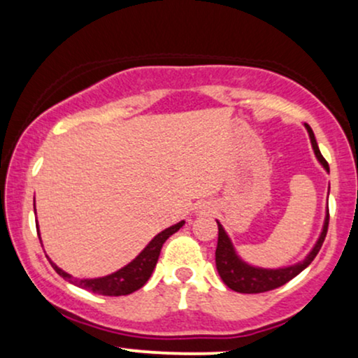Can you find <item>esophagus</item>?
<instances>
[{
    "label": "esophagus",
    "instance_id": "obj_1",
    "mask_svg": "<svg viewBox=\"0 0 358 358\" xmlns=\"http://www.w3.org/2000/svg\"><path fill=\"white\" fill-rule=\"evenodd\" d=\"M210 212H212L210 205H200L199 207V213H210Z\"/></svg>",
    "mask_w": 358,
    "mask_h": 358
}]
</instances>
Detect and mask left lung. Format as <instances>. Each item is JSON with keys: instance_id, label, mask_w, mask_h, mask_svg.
Listing matches in <instances>:
<instances>
[{"instance_id": "1", "label": "left lung", "mask_w": 358, "mask_h": 358, "mask_svg": "<svg viewBox=\"0 0 358 358\" xmlns=\"http://www.w3.org/2000/svg\"><path fill=\"white\" fill-rule=\"evenodd\" d=\"M310 134L311 146L318 158V162L322 163L323 168L327 171H330L327 159L323 158L320 153V148L316 145V139L311 127L305 124ZM328 220H330V213L327 210V217H324L323 231L320 234L318 241H316L315 248L310 250V254L303 259V261L296 262L293 266H287V268H278V269H264V268H254V266L248 264L242 259L237 256L236 249H234L232 241L229 239L227 232L224 231L222 224L217 220L219 225V241H217V249H215V266L219 271L222 281L225 282L231 289L237 291V293H245V294H254V293H266V291L276 289V287L286 285L287 281H291L293 278H296L303 269H306L311 264V261L316 257V254L322 249L324 237H327L328 231Z\"/></svg>"}]
</instances>
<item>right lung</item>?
<instances>
[{
  "label": "right lung",
  "instance_id": "right-lung-1",
  "mask_svg": "<svg viewBox=\"0 0 358 358\" xmlns=\"http://www.w3.org/2000/svg\"><path fill=\"white\" fill-rule=\"evenodd\" d=\"M35 208V203H34ZM185 222H178V224L171 225V227L165 229L163 232H159L158 236H155L151 239L150 244L146 245L141 252L138 254L129 264L121 268L116 273L108 274L104 278H94V279H79V278H73L65 271H62L55 262H52L50 259V264L52 268L57 271V274L65 279V281L72 282V285L84 287V289L92 291V293L102 294V296H126V294L134 293L138 291L139 287H143L146 285V281L150 279L151 274H153V269L158 262L159 252H162L163 244L170 236H173L175 232L180 231V227H183Z\"/></svg>",
  "mask_w": 358,
  "mask_h": 358
}]
</instances>
